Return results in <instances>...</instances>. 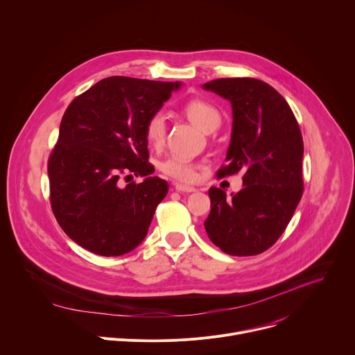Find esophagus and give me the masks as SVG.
I'll return each mask as SVG.
<instances>
[{"label": "esophagus", "mask_w": 355, "mask_h": 355, "mask_svg": "<svg viewBox=\"0 0 355 355\" xmlns=\"http://www.w3.org/2000/svg\"><path fill=\"white\" fill-rule=\"evenodd\" d=\"M174 189H175L177 192H195V191H196V188L189 187V185H182V184H175V185H174Z\"/></svg>", "instance_id": "obj_1"}]
</instances>
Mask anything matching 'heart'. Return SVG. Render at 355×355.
Wrapping results in <instances>:
<instances>
[{"label":"heart","mask_w":355,"mask_h":355,"mask_svg":"<svg viewBox=\"0 0 355 355\" xmlns=\"http://www.w3.org/2000/svg\"><path fill=\"white\" fill-rule=\"evenodd\" d=\"M184 112L195 126L205 133L216 130L222 123V115L218 108L204 99L188 101L184 107ZM144 135L151 147L159 148L164 144L167 136V118L163 112H156L148 118ZM160 170L167 177L181 182L193 181L196 177L195 166L191 162L174 156L162 162Z\"/></svg>","instance_id":"1"}]
</instances>
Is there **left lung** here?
I'll use <instances>...</instances> for the list:
<instances>
[{
  "instance_id": "8db88e82",
  "label": "left lung",
  "mask_w": 355,
  "mask_h": 355,
  "mask_svg": "<svg viewBox=\"0 0 355 355\" xmlns=\"http://www.w3.org/2000/svg\"><path fill=\"white\" fill-rule=\"evenodd\" d=\"M232 105L226 166L218 177L243 170V188L230 198L209 189L205 230L230 256H256L286 229L303 192V140L284 96L256 78H219L202 85Z\"/></svg>"
}]
</instances>
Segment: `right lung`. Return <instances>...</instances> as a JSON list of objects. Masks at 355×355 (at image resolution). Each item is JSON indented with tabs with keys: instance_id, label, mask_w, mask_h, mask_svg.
Instances as JSON below:
<instances>
[{
	"instance_id": "obj_1",
	"label": "right lung",
	"mask_w": 355,
	"mask_h": 355,
	"mask_svg": "<svg viewBox=\"0 0 355 355\" xmlns=\"http://www.w3.org/2000/svg\"><path fill=\"white\" fill-rule=\"evenodd\" d=\"M181 83L108 77L77 96L66 110L49 159L50 202L64 233L104 257L135 250L146 237L168 184L153 174L144 135ZM122 172L146 178L126 187ZM129 177V175H128Z\"/></svg>"
}]
</instances>
